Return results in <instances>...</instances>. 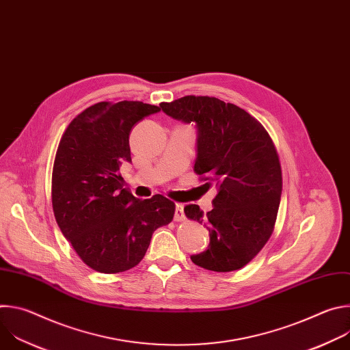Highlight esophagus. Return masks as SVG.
I'll return each mask as SVG.
<instances>
[{"mask_svg": "<svg viewBox=\"0 0 350 350\" xmlns=\"http://www.w3.org/2000/svg\"><path fill=\"white\" fill-rule=\"evenodd\" d=\"M185 220V216H184V206L181 204H177L176 205V213H174V221L180 223V221H184Z\"/></svg>", "mask_w": 350, "mask_h": 350, "instance_id": "esophagus-1", "label": "esophagus"}]
</instances>
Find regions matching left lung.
I'll return each mask as SVG.
<instances>
[{
  "label": "left lung",
  "instance_id": "8db88e82",
  "mask_svg": "<svg viewBox=\"0 0 350 350\" xmlns=\"http://www.w3.org/2000/svg\"><path fill=\"white\" fill-rule=\"evenodd\" d=\"M161 108L196 123L193 172L206 191L217 189L206 215L198 205L184 208L189 220L208 224L211 235L209 247L191 260L217 273L239 270L262 251L275 226L282 173L274 142L258 119L215 96L185 95Z\"/></svg>",
  "mask_w": 350,
  "mask_h": 350
}]
</instances>
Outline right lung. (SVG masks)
Wrapping results in <instances>:
<instances>
[{
	"instance_id": "right-lung-1",
	"label": "right lung",
	"mask_w": 350,
	"mask_h": 350,
	"mask_svg": "<svg viewBox=\"0 0 350 350\" xmlns=\"http://www.w3.org/2000/svg\"><path fill=\"white\" fill-rule=\"evenodd\" d=\"M159 107L139 101L98 103L65 130L53 169L55 220L79 258L92 270L115 274L135 267L157 228L176 205L157 193L137 199L123 188L120 166L131 162L129 135Z\"/></svg>"
}]
</instances>
